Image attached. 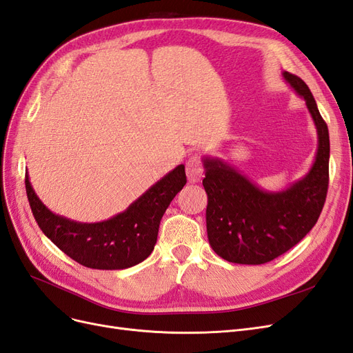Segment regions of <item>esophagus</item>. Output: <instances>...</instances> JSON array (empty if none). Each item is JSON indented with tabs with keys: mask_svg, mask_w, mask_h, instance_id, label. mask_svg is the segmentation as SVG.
<instances>
[{
	"mask_svg": "<svg viewBox=\"0 0 353 353\" xmlns=\"http://www.w3.org/2000/svg\"><path fill=\"white\" fill-rule=\"evenodd\" d=\"M185 172L188 176L190 183H199V181L203 178V162L201 157L194 154L188 159L187 166H185Z\"/></svg>",
	"mask_w": 353,
	"mask_h": 353,
	"instance_id": "1",
	"label": "esophagus"
}]
</instances>
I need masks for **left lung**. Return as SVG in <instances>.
Instances as JSON below:
<instances>
[{
	"mask_svg": "<svg viewBox=\"0 0 353 353\" xmlns=\"http://www.w3.org/2000/svg\"><path fill=\"white\" fill-rule=\"evenodd\" d=\"M305 100L318 132L311 170L287 190L271 193L253 184L219 159H205L203 187L208 193L206 227L212 249L232 263L261 265L279 258L314 228L328 190L330 137L307 85L283 73Z\"/></svg>",
	"mask_w": 353,
	"mask_h": 353,
	"instance_id": "left-lung-1",
	"label": "left lung"
}]
</instances>
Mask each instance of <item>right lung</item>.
<instances>
[{
    "label": "right lung",
    "instance_id": "1",
    "mask_svg": "<svg viewBox=\"0 0 353 353\" xmlns=\"http://www.w3.org/2000/svg\"><path fill=\"white\" fill-rule=\"evenodd\" d=\"M185 184V168L178 165L125 212L103 222L82 223L46 208L28 172L25 176L29 205L42 232L69 258L92 270H125L147 259L157 241L160 219Z\"/></svg>",
    "mask_w": 353,
    "mask_h": 353
}]
</instances>
